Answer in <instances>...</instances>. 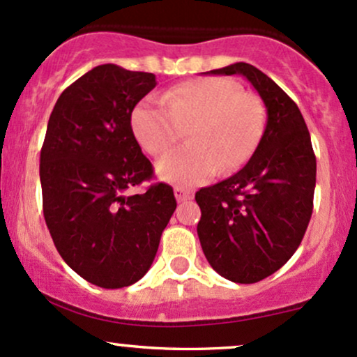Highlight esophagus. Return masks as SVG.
<instances>
[{
  "label": "esophagus",
  "mask_w": 357,
  "mask_h": 357,
  "mask_svg": "<svg viewBox=\"0 0 357 357\" xmlns=\"http://www.w3.org/2000/svg\"><path fill=\"white\" fill-rule=\"evenodd\" d=\"M174 196H176V199L181 203V202H186V199H191L192 192L183 186H174Z\"/></svg>",
  "instance_id": "esophagus-1"
}]
</instances>
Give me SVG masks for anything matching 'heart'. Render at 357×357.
I'll use <instances>...</instances> for the list:
<instances>
[{
	"label": "heart",
	"mask_w": 357,
	"mask_h": 357,
	"mask_svg": "<svg viewBox=\"0 0 357 357\" xmlns=\"http://www.w3.org/2000/svg\"><path fill=\"white\" fill-rule=\"evenodd\" d=\"M132 132L151 155H161L183 137L188 144L155 165L162 181L196 186L220 171L230 173L253 154L265 126L255 96L228 79H192L142 100L130 116Z\"/></svg>",
	"instance_id": "obj_1"
}]
</instances>
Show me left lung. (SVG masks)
<instances>
[{"label":"left lung","mask_w":357,"mask_h":357,"mask_svg":"<svg viewBox=\"0 0 357 357\" xmlns=\"http://www.w3.org/2000/svg\"><path fill=\"white\" fill-rule=\"evenodd\" d=\"M204 73L243 75L267 107V126L250 161L225 181L202 188L198 236L213 270L236 284L272 275L304 238L312 216L315 154L297 104L250 63Z\"/></svg>","instance_id":"obj_1"}]
</instances>
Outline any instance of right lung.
Instances as JSON below:
<instances>
[{
    "instance_id": "add662e5",
    "label": "right lung",
    "mask_w": 357,
    "mask_h": 357,
    "mask_svg": "<svg viewBox=\"0 0 357 357\" xmlns=\"http://www.w3.org/2000/svg\"><path fill=\"white\" fill-rule=\"evenodd\" d=\"M155 75L99 65L61 92L48 121L40 181L43 216L65 264L90 284L122 289L153 265L176 210L173 188L155 183L130 126Z\"/></svg>"
}]
</instances>
